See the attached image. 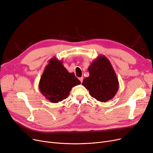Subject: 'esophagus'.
<instances>
[{
	"label": "esophagus",
	"instance_id": "1",
	"mask_svg": "<svg viewBox=\"0 0 153 153\" xmlns=\"http://www.w3.org/2000/svg\"><path fill=\"white\" fill-rule=\"evenodd\" d=\"M79 80H80L81 82L82 83V81H83V78H82V77H79Z\"/></svg>",
	"mask_w": 153,
	"mask_h": 153
}]
</instances>
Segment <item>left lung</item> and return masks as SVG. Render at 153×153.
I'll use <instances>...</instances> for the list:
<instances>
[{
    "label": "left lung",
    "instance_id": "left-lung-1",
    "mask_svg": "<svg viewBox=\"0 0 153 153\" xmlns=\"http://www.w3.org/2000/svg\"><path fill=\"white\" fill-rule=\"evenodd\" d=\"M89 76L82 85L89 90L91 96L100 102H107L113 98L119 89V81L109 59L99 56L89 66Z\"/></svg>",
    "mask_w": 153,
    "mask_h": 153
}]
</instances>
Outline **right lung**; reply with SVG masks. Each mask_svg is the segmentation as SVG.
Returning a JSON list of instances; mask_svg holds the SVG:
<instances>
[{
  "label": "right lung",
  "instance_id": "1",
  "mask_svg": "<svg viewBox=\"0 0 153 153\" xmlns=\"http://www.w3.org/2000/svg\"><path fill=\"white\" fill-rule=\"evenodd\" d=\"M80 84L74 73L69 72L64 67L62 61L53 57L45 66L39 88L46 99L57 103L67 98L71 89Z\"/></svg>",
  "mask_w": 153,
  "mask_h": 153
}]
</instances>
